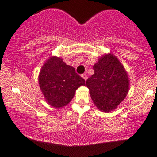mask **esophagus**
<instances>
[{
  "label": "esophagus",
  "instance_id": "34e87169",
  "mask_svg": "<svg viewBox=\"0 0 157 157\" xmlns=\"http://www.w3.org/2000/svg\"><path fill=\"white\" fill-rule=\"evenodd\" d=\"M82 78H84L85 81L86 80V79H87V75H86V73H84V74H82Z\"/></svg>",
  "mask_w": 157,
  "mask_h": 157
}]
</instances>
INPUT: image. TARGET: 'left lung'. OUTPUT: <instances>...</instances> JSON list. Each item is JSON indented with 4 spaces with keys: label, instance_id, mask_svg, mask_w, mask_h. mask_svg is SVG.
Returning <instances> with one entry per match:
<instances>
[{
    "label": "left lung",
    "instance_id": "1",
    "mask_svg": "<svg viewBox=\"0 0 157 157\" xmlns=\"http://www.w3.org/2000/svg\"><path fill=\"white\" fill-rule=\"evenodd\" d=\"M93 70L94 74L86 82L92 100L101 111H112L126 97L129 87L128 75L112 53L99 59Z\"/></svg>",
    "mask_w": 157,
    "mask_h": 157
}]
</instances>
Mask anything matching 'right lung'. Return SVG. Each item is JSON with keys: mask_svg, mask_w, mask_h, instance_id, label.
Returning a JSON list of instances; mask_svg holds the SVG:
<instances>
[{"mask_svg": "<svg viewBox=\"0 0 157 157\" xmlns=\"http://www.w3.org/2000/svg\"><path fill=\"white\" fill-rule=\"evenodd\" d=\"M39 84L48 103L53 107L60 108L71 102L75 90L85 85V80L75 73V68L53 56L42 67Z\"/></svg>", "mask_w": 157, "mask_h": 157, "instance_id": "obj_1", "label": "right lung"}]
</instances>
